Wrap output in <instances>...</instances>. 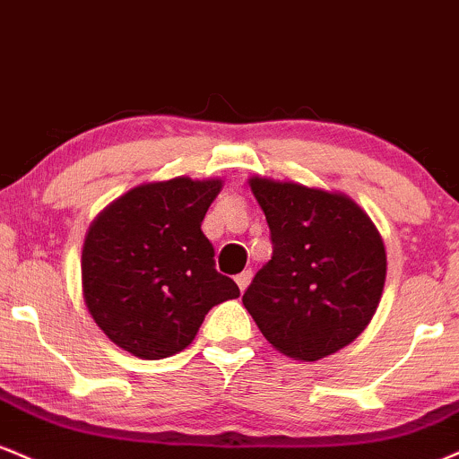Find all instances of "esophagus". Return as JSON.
I'll return each mask as SVG.
<instances>
[{"instance_id":"1","label":"esophagus","mask_w":459,"mask_h":459,"mask_svg":"<svg viewBox=\"0 0 459 459\" xmlns=\"http://www.w3.org/2000/svg\"><path fill=\"white\" fill-rule=\"evenodd\" d=\"M250 280H252V272H250V269H246V272H241L239 275H235V282H237V286H239L241 292H244V290L247 289V284H250Z\"/></svg>"}]
</instances>
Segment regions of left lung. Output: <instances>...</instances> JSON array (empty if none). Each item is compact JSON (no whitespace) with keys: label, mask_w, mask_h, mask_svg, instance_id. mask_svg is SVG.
<instances>
[{"label":"left lung","mask_w":459,"mask_h":459,"mask_svg":"<svg viewBox=\"0 0 459 459\" xmlns=\"http://www.w3.org/2000/svg\"><path fill=\"white\" fill-rule=\"evenodd\" d=\"M273 256L244 306L275 351L299 361L338 352L368 327L387 278L383 237L340 192L250 177Z\"/></svg>","instance_id":"8db88e82"}]
</instances>
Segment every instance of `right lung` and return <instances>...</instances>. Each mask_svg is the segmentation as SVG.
I'll use <instances>...</instances> for the list:
<instances>
[{
  "label": "right lung",
  "instance_id": "1",
  "mask_svg": "<svg viewBox=\"0 0 459 459\" xmlns=\"http://www.w3.org/2000/svg\"><path fill=\"white\" fill-rule=\"evenodd\" d=\"M222 179L175 177L132 187L93 220L81 256L82 297L113 344L164 359L192 344L205 314L239 289L215 272L201 222Z\"/></svg>",
  "mask_w": 459,
  "mask_h": 459
}]
</instances>
